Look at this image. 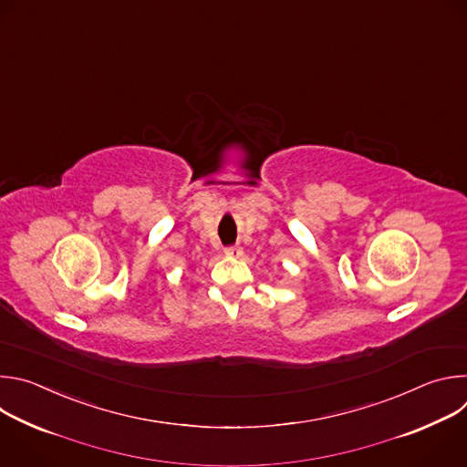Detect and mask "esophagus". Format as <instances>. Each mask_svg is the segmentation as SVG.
<instances>
[{"instance_id": "obj_1", "label": "esophagus", "mask_w": 467, "mask_h": 467, "mask_svg": "<svg viewBox=\"0 0 467 467\" xmlns=\"http://www.w3.org/2000/svg\"><path fill=\"white\" fill-rule=\"evenodd\" d=\"M223 253L227 254V256H233V258H238V256H242V247L240 245H229V247H225L223 249Z\"/></svg>"}]
</instances>
